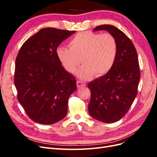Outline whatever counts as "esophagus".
<instances>
[{
    "instance_id": "esophagus-1",
    "label": "esophagus",
    "mask_w": 157,
    "mask_h": 157,
    "mask_svg": "<svg viewBox=\"0 0 157 157\" xmlns=\"http://www.w3.org/2000/svg\"><path fill=\"white\" fill-rule=\"evenodd\" d=\"M77 85L78 88H80L85 86V85H86V84L84 83L83 82L80 81V80H78V81L77 82Z\"/></svg>"
}]
</instances>
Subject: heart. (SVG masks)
<instances>
[{
	"label": "heart",
	"mask_w": 157,
	"mask_h": 157,
	"mask_svg": "<svg viewBox=\"0 0 157 157\" xmlns=\"http://www.w3.org/2000/svg\"><path fill=\"white\" fill-rule=\"evenodd\" d=\"M69 48L59 47L56 53L65 69L74 73L77 71L79 77L89 79L96 74L101 77L110 71L115 63L117 53L115 38L110 33L82 31L77 33L69 42Z\"/></svg>",
	"instance_id": "1"
}]
</instances>
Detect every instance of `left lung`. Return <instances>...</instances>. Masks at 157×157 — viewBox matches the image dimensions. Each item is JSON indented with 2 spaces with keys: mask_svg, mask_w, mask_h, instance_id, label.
Instances as JSON below:
<instances>
[{
  "mask_svg": "<svg viewBox=\"0 0 157 157\" xmlns=\"http://www.w3.org/2000/svg\"><path fill=\"white\" fill-rule=\"evenodd\" d=\"M99 30L115 38L117 53L111 69L88 84L91 92L88 112L99 121L113 123L124 117L136 98L140 69L135 46L124 33L111 25L97 26L94 31Z\"/></svg>",
  "mask_w": 157,
  "mask_h": 157,
  "instance_id": "left-lung-1",
  "label": "left lung"
}]
</instances>
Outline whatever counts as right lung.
<instances>
[{
    "label": "right lung",
    "instance_id": "add662e5",
    "mask_svg": "<svg viewBox=\"0 0 157 157\" xmlns=\"http://www.w3.org/2000/svg\"><path fill=\"white\" fill-rule=\"evenodd\" d=\"M76 31L44 28L28 39L16 59L17 98L32 121L52 124L67 113L68 99L77 90L76 80L57 56V48Z\"/></svg>",
    "mask_w": 157,
    "mask_h": 157
}]
</instances>
